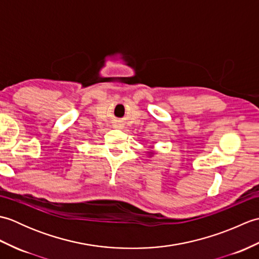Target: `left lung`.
Listing matches in <instances>:
<instances>
[{
    "label": "left lung",
    "instance_id": "obj_1",
    "mask_svg": "<svg viewBox=\"0 0 259 259\" xmlns=\"http://www.w3.org/2000/svg\"><path fill=\"white\" fill-rule=\"evenodd\" d=\"M153 153H155V152H152V151H150V152H149V156H152V155H153Z\"/></svg>",
    "mask_w": 259,
    "mask_h": 259
}]
</instances>
